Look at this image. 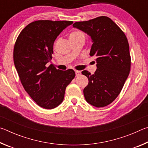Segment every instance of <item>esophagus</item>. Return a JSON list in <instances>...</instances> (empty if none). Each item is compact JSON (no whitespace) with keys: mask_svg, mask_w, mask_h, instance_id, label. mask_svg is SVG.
<instances>
[{"mask_svg":"<svg viewBox=\"0 0 148 148\" xmlns=\"http://www.w3.org/2000/svg\"><path fill=\"white\" fill-rule=\"evenodd\" d=\"M75 72H76V76H79L80 74H81V72L79 71H75Z\"/></svg>","mask_w":148,"mask_h":148,"instance_id":"34e87169","label":"esophagus"}]
</instances>
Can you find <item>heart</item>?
<instances>
[{
  "instance_id": "heart-1",
  "label": "heart",
  "mask_w": 148,
  "mask_h": 148,
  "mask_svg": "<svg viewBox=\"0 0 148 148\" xmlns=\"http://www.w3.org/2000/svg\"><path fill=\"white\" fill-rule=\"evenodd\" d=\"M69 37L70 40H76L81 37H84V34L81 31H73L69 34Z\"/></svg>"
}]
</instances>
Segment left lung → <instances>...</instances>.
<instances>
[{
    "instance_id": "left-lung-1",
    "label": "left lung",
    "mask_w": 148,
    "mask_h": 148,
    "mask_svg": "<svg viewBox=\"0 0 148 148\" xmlns=\"http://www.w3.org/2000/svg\"><path fill=\"white\" fill-rule=\"evenodd\" d=\"M72 26L91 36L92 44L89 55L96 57L95 74L82 72L89 79L84 89L85 99L92 106H106L117 98L129 74L131 56L127 37L106 16L76 22Z\"/></svg>"
}]
</instances>
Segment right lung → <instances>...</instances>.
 Listing matches in <instances>:
<instances>
[{"mask_svg":"<svg viewBox=\"0 0 148 148\" xmlns=\"http://www.w3.org/2000/svg\"><path fill=\"white\" fill-rule=\"evenodd\" d=\"M73 23L70 21L39 20L20 32L14 49V62L24 89L36 103L45 109L61 104L65 89L75 77L72 69L61 71L47 63L52 59L54 42Z\"/></svg>","mask_w":148,"mask_h":148,"instance_id":"1","label":"right lung"}]
</instances>
